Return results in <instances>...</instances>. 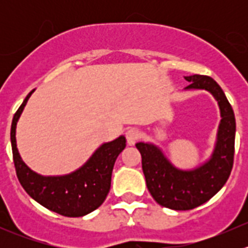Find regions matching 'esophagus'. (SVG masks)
<instances>
[{
	"instance_id": "esophagus-1",
	"label": "esophagus",
	"mask_w": 248,
	"mask_h": 248,
	"mask_svg": "<svg viewBox=\"0 0 248 248\" xmlns=\"http://www.w3.org/2000/svg\"><path fill=\"white\" fill-rule=\"evenodd\" d=\"M140 133L137 131L136 128H131L126 132V139H127V144L128 145H134L137 142V140L139 139Z\"/></svg>"
}]
</instances>
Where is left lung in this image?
I'll return each mask as SVG.
<instances>
[{
    "label": "left lung",
    "mask_w": 248,
    "mask_h": 248,
    "mask_svg": "<svg viewBox=\"0 0 248 248\" xmlns=\"http://www.w3.org/2000/svg\"><path fill=\"white\" fill-rule=\"evenodd\" d=\"M191 84L185 91L202 90L211 94L219 108L218 129L214 150L207 159L192 169L174 166L163 150L154 142H137L142 171L152 198L171 210H191L211 199L228 180L234 161L235 116L223 90L212 78L185 77Z\"/></svg>",
    "instance_id": "8db88e82"
}]
</instances>
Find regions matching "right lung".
Listing matches in <instances>:
<instances>
[{
    "label": "right lung",
    "mask_w": 248,
    "mask_h": 248,
    "mask_svg": "<svg viewBox=\"0 0 248 248\" xmlns=\"http://www.w3.org/2000/svg\"><path fill=\"white\" fill-rule=\"evenodd\" d=\"M32 90L14 114L11 142L17 179L32 199L50 211L66 217H81L101 206L110 191L111 172L117 156L126 147V138L120 136L103 142L81 167L64 175H41L24 161L16 147V124Z\"/></svg>",
    "instance_id": "right-lung-1"
}]
</instances>
